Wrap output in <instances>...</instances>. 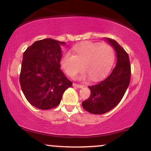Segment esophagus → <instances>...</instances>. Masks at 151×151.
I'll return each mask as SVG.
<instances>
[{"label":"esophagus","mask_w":151,"mask_h":151,"mask_svg":"<svg viewBox=\"0 0 151 151\" xmlns=\"http://www.w3.org/2000/svg\"><path fill=\"white\" fill-rule=\"evenodd\" d=\"M73 86H74V87H77V88H83V87H84V86L81 85V84H76V83H73Z\"/></svg>","instance_id":"34e87169"}]
</instances>
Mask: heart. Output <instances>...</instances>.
<instances>
[{
  "label": "heart",
  "mask_w": 151,
  "mask_h": 151,
  "mask_svg": "<svg viewBox=\"0 0 151 151\" xmlns=\"http://www.w3.org/2000/svg\"><path fill=\"white\" fill-rule=\"evenodd\" d=\"M73 55L66 51L62 55L60 64L65 72L72 77L81 67L84 70L77 77L85 81L91 77V80L98 81L105 77L110 70L114 59L112 47L107 44L86 42L72 47Z\"/></svg>",
  "instance_id": "heart-1"
}]
</instances>
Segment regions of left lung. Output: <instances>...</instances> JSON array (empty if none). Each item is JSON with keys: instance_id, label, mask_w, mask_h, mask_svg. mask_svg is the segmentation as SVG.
Here are the masks:
<instances>
[{"instance_id": "left-lung-1", "label": "left lung", "mask_w": 151, "mask_h": 151, "mask_svg": "<svg viewBox=\"0 0 151 151\" xmlns=\"http://www.w3.org/2000/svg\"><path fill=\"white\" fill-rule=\"evenodd\" d=\"M116 52V65L104 80L90 86L91 94L82 102L86 111L93 114H103L109 111L122 99L129 85L131 65L129 55L114 40L106 38Z\"/></svg>"}]
</instances>
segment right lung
<instances>
[{"mask_svg":"<svg viewBox=\"0 0 151 151\" xmlns=\"http://www.w3.org/2000/svg\"><path fill=\"white\" fill-rule=\"evenodd\" d=\"M65 42L47 38L35 42L24 52L20 83L29 103L42 110L60 103L64 92L72 86L62 71L60 60Z\"/></svg>","mask_w":151,"mask_h":151,"instance_id":"obj_1","label":"right lung"}]
</instances>
